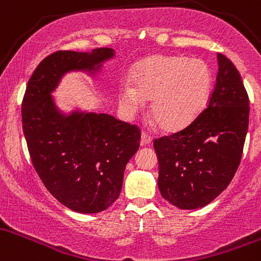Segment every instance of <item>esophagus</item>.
I'll list each match as a JSON object with an SVG mask.
<instances>
[{"label":"esophagus","mask_w":261,"mask_h":261,"mask_svg":"<svg viewBox=\"0 0 261 261\" xmlns=\"http://www.w3.org/2000/svg\"><path fill=\"white\" fill-rule=\"evenodd\" d=\"M151 136L150 134L145 133V132H143L142 133V140H140V144L142 145H146V144H150L151 143Z\"/></svg>","instance_id":"1"}]
</instances>
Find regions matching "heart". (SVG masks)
<instances>
[{
  "mask_svg": "<svg viewBox=\"0 0 261 261\" xmlns=\"http://www.w3.org/2000/svg\"><path fill=\"white\" fill-rule=\"evenodd\" d=\"M212 87V72L201 60L156 55L139 64L134 89L123 84L119 103L127 115L138 113L153 99L151 115L165 130L184 129L200 116Z\"/></svg>",
  "mask_w": 261,
  "mask_h": 261,
  "instance_id": "1",
  "label": "heart"
}]
</instances>
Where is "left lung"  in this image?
I'll list each match as a JSON object with an SVG mask.
<instances>
[{"mask_svg": "<svg viewBox=\"0 0 261 261\" xmlns=\"http://www.w3.org/2000/svg\"><path fill=\"white\" fill-rule=\"evenodd\" d=\"M208 105L184 129L154 140L158 186L182 210L206 206L227 189L241 164L249 124V97L234 64L218 54Z\"/></svg>", "mask_w": 261, "mask_h": 261, "instance_id": "1", "label": "left lung"}]
</instances>
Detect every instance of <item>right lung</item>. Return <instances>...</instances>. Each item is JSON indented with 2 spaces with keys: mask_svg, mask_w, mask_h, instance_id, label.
<instances>
[{
  "mask_svg": "<svg viewBox=\"0 0 261 261\" xmlns=\"http://www.w3.org/2000/svg\"><path fill=\"white\" fill-rule=\"evenodd\" d=\"M115 55L59 50L40 61L22 101V125L32 164L44 186L79 213L105 211L119 197L124 169L140 144L136 124L105 113L61 115L50 92L71 70L95 71Z\"/></svg>",
  "mask_w": 261,
  "mask_h": 261,
  "instance_id": "1",
  "label": "right lung"
}]
</instances>
